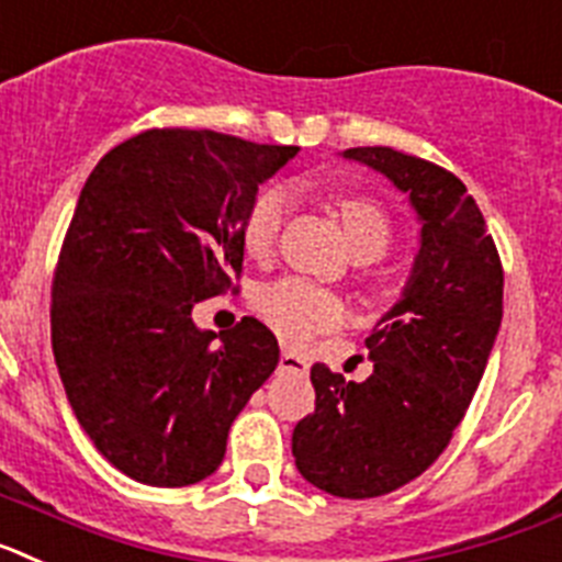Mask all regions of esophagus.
<instances>
[{"label":"esophagus","instance_id":"1","mask_svg":"<svg viewBox=\"0 0 562 562\" xmlns=\"http://www.w3.org/2000/svg\"><path fill=\"white\" fill-rule=\"evenodd\" d=\"M308 359L296 350H282L280 353V370H285V373H308Z\"/></svg>","mask_w":562,"mask_h":562}]
</instances>
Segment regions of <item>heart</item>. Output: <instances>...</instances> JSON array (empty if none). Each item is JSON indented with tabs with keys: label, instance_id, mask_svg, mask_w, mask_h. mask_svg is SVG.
I'll return each mask as SVG.
<instances>
[{
	"label": "heart",
	"instance_id": "heart-1",
	"mask_svg": "<svg viewBox=\"0 0 562 562\" xmlns=\"http://www.w3.org/2000/svg\"><path fill=\"white\" fill-rule=\"evenodd\" d=\"M339 214L348 243L359 260H379L393 243V221L387 209L368 194H336ZM288 221V194L280 187H266L251 200L243 217V248L251 260L268 262L280 246L282 226ZM257 311L266 325L285 341H305L319 330L336 328L345 319L339 296L308 280L271 282L257 294Z\"/></svg>",
	"mask_w": 562,
	"mask_h": 562
}]
</instances>
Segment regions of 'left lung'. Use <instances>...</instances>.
Masks as SVG:
<instances>
[{"label":"left lung","instance_id":"left-lung-1","mask_svg":"<svg viewBox=\"0 0 562 562\" xmlns=\"http://www.w3.org/2000/svg\"><path fill=\"white\" fill-rule=\"evenodd\" d=\"M345 158L393 180L422 221L402 300L364 339L373 373L356 384L314 364L316 407L291 438L308 484L359 501L409 484L447 450L501 328L504 266L477 203L443 166L390 146Z\"/></svg>","mask_w":562,"mask_h":562}]
</instances>
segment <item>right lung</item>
I'll use <instances>...</instances> for the list:
<instances>
[{"instance_id":"add662e5","label":"right lung","mask_w":562,"mask_h":562,"mask_svg":"<svg viewBox=\"0 0 562 562\" xmlns=\"http://www.w3.org/2000/svg\"><path fill=\"white\" fill-rule=\"evenodd\" d=\"M300 153L212 130H146L87 178L53 274V356L95 450L138 484L189 486L221 467L228 427L280 362L243 316L200 330L192 308L237 291L243 217Z\"/></svg>"}]
</instances>
